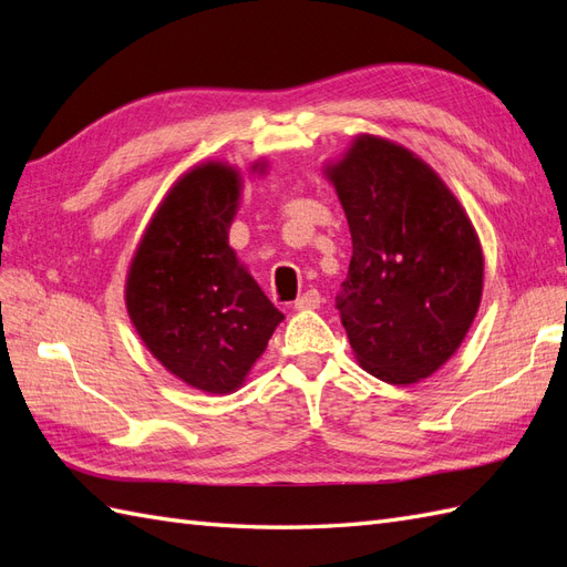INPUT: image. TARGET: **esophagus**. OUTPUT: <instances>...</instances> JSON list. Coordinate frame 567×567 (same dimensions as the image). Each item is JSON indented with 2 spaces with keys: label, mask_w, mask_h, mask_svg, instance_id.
I'll use <instances>...</instances> for the list:
<instances>
[{
  "label": "esophagus",
  "mask_w": 567,
  "mask_h": 567,
  "mask_svg": "<svg viewBox=\"0 0 567 567\" xmlns=\"http://www.w3.org/2000/svg\"><path fill=\"white\" fill-rule=\"evenodd\" d=\"M319 305H321V296H319V290L312 288L296 300V310H317Z\"/></svg>",
  "instance_id": "esophagus-1"
}]
</instances>
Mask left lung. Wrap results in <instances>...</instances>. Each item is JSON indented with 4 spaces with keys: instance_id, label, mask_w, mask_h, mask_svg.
<instances>
[{
    "instance_id": "obj_1",
    "label": "left lung",
    "mask_w": 567,
    "mask_h": 567,
    "mask_svg": "<svg viewBox=\"0 0 567 567\" xmlns=\"http://www.w3.org/2000/svg\"><path fill=\"white\" fill-rule=\"evenodd\" d=\"M346 210L352 260L336 307L357 362L409 385L458 350L483 298V248L431 165L359 134L326 169Z\"/></svg>"
}]
</instances>
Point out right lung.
I'll return each instance as SVG.
<instances>
[{
	"label": "right lung",
	"instance_id": "add662e5",
	"mask_svg": "<svg viewBox=\"0 0 567 567\" xmlns=\"http://www.w3.org/2000/svg\"><path fill=\"white\" fill-rule=\"evenodd\" d=\"M238 196L231 165L188 169L151 217L125 284L127 315L148 352L210 394L244 385L284 319L229 246Z\"/></svg>",
	"mask_w": 567,
	"mask_h": 567
}]
</instances>
